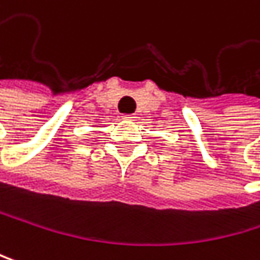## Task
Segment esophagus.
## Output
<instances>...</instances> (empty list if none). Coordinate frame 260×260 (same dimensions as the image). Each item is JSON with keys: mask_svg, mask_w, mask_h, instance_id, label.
<instances>
[{"mask_svg": "<svg viewBox=\"0 0 260 260\" xmlns=\"http://www.w3.org/2000/svg\"><path fill=\"white\" fill-rule=\"evenodd\" d=\"M137 117L134 115V114H127V115H124V120H129V121H134Z\"/></svg>", "mask_w": 260, "mask_h": 260, "instance_id": "1", "label": "esophagus"}]
</instances>
